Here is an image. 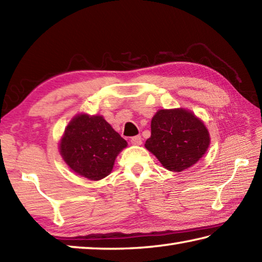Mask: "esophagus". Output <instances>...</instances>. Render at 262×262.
<instances>
[{"mask_svg":"<svg viewBox=\"0 0 262 262\" xmlns=\"http://www.w3.org/2000/svg\"><path fill=\"white\" fill-rule=\"evenodd\" d=\"M130 142H132L133 145H141L142 144V137L140 135L133 136L130 139Z\"/></svg>","mask_w":262,"mask_h":262,"instance_id":"esophagus-1","label":"esophagus"}]
</instances>
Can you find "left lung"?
Here are the masks:
<instances>
[{"instance_id":"obj_1","label":"left lung","mask_w":262,"mask_h":262,"mask_svg":"<svg viewBox=\"0 0 262 262\" xmlns=\"http://www.w3.org/2000/svg\"><path fill=\"white\" fill-rule=\"evenodd\" d=\"M210 136L205 123L186 108L158 110L144 147L168 171L181 172L205 156Z\"/></svg>"}]
</instances>
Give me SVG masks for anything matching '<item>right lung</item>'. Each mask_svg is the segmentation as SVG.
Segmentation results:
<instances>
[{
  "instance_id": "obj_1",
  "label": "right lung",
  "mask_w": 262,
  "mask_h": 262,
  "mask_svg": "<svg viewBox=\"0 0 262 262\" xmlns=\"http://www.w3.org/2000/svg\"><path fill=\"white\" fill-rule=\"evenodd\" d=\"M127 144L103 115L79 113L66 127L59 150L70 170L97 181L112 172L115 158Z\"/></svg>"
}]
</instances>
